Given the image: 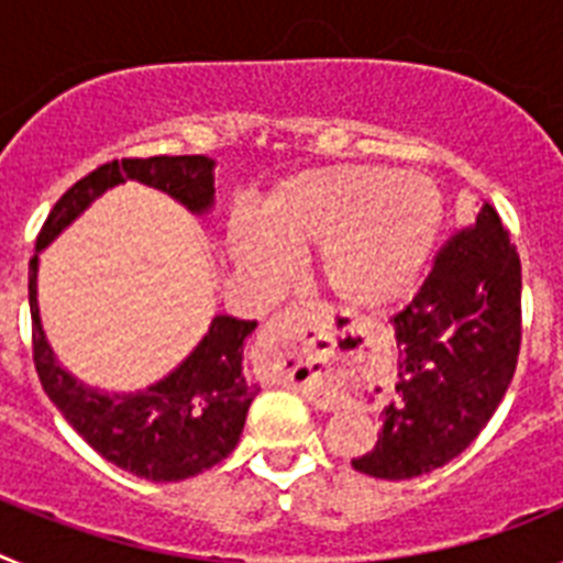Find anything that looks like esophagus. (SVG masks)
<instances>
[{"label": "esophagus", "mask_w": 563, "mask_h": 563, "mask_svg": "<svg viewBox=\"0 0 563 563\" xmlns=\"http://www.w3.org/2000/svg\"><path fill=\"white\" fill-rule=\"evenodd\" d=\"M307 310L301 305H290L271 318L262 332V352L276 361V369L285 377L301 366V343H298V327L305 321Z\"/></svg>", "instance_id": "obj_1"}]
</instances>
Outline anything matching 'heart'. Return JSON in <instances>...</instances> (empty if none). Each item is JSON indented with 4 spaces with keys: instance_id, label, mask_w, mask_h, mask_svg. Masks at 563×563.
Wrapping results in <instances>:
<instances>
[{
    "instance_id": "obj_1",
    "label": "heart",
    "mask_w": 563,
    "mask_h": 563,
    "mask_svg": "<svg viewBox=\"0 0 563 563\" xmlns=\"http://www.w3.org/2000/svg\"><path fill=\"white\" fill-rule=\"evenodd\" d=\"M442 200L420 174L330 166L296 174L258 208V236L233 231V253L267 278L283 256L318 253L327 290L355 310H386L415 290L440 228Z\"/></svg>"
}]
</instances>
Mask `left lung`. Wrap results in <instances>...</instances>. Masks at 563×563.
<instances>
[{
	"label": "left lung",
	"mask_w": 563,
	"mask_h": 563,
	"mask_svg": "<svg viewBox=\"0 0 563 563\" xmlns=\"http://www.w3.org/2000/svg\"><path fill=\"white\" fill-rule=\"evenodd\" d=\"M395 321V400L372 451L352 460L377 479H415L460 456L499 409L521 346V262L499 213L482 206L451 233Z\"/></svg>",
	"instance_id": "left-lung-1"
}]
</instances>
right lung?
<instances>
[{
  "mask_svg": "<svg viewBox=\"0 0 563 563\" xmlns=\"http://www.w3.org/2000/svg\"><path fill=\"white\" fill-rule=\"evenodd\" d=\"M123 180L146 183L194 213L213 202V161L206 154L123 157L98 166L69 186L47 213L36 251L58 236L89 202ZM38 253L30 258L27 292L33 318V363L64 420L107 462L152 482L197 476L236 449L258 386L242 372V346L256 321L217 316L200 346L168 377L137 395H107L67 375L44 341L36 305Z\"/></svg>",
  "mask_w": 563,
  "mask_h": 563,
  "instance_id": "1",
  "label": "right lung"
}]
</instances>
